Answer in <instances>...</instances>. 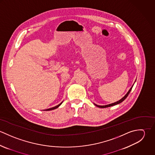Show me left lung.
Instances as JSON below:
<instances>
[{
  "label": "left lung",
  "mask_w": 155,
  "mask_h": 155,
  "mask_svg": "<svg viewBox=\"0 0 155 155\" xmlns=\"http://www.w3.org/2000/svg\"><path fill=\"white\" fill-rule=\"evenodd\" d=\"M133 86L131 87V88L130 89V90L128 91V92L127 93V94L122 98H121L120 100H119V101H116V102H115V103H111V104H108V105H106V106H98V105H97V104H94L96 106H97L98 107H100V108H106V107H111V106H114V105H116V104H119V103H122V101H124L125 99H126V98L128 97V95H129V94H130V92H131V89L133 88Z\"/></svg>",
  "instance_id": "obj_1"
}]
</instances>
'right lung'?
Here are the masks:
<instances>
[{
    "label": "right lung",
    "instance_id": "1",
    "mask_svg": "<svg viewBox=\"0 0 155 155\" xmlns=\"http://www.w3.org/2000/svg\"><path fill=\"white\" fill-rule=\"evenodd\" d=\"M62 103H63V101L60 104H58V105H57V106H55V107H52V108H50V109H46V110H45L46 111H49V110H54V109H57V108H58L61 104H62Z\"/></svg>",
    "mask_w": 155,
    "mask_h": 155
}]
</instances>
